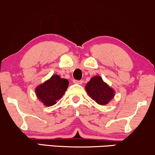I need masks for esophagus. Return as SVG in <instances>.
<instances>
[{"label":"esophagus","mask_w":155,"mask_h":155,"mask_svg":"<svg viewBox=\"0 0 155 155\" xmlns=\"http://www.w3.org/2000/svg\"><path fill=\"white\" fill-rule=\"evenodd\" d=\"M74 84H81L83 83V81L82 80H74Z\"/></svg>","instance_id":"esophagus-1"}]
</instances>
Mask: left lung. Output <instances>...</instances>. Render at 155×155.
<instances>
[{
  "label": "left lung",
  "mask_w": 155,
  "mask_h": 155,
  "mask_svg": "<svg viewBox=\"0 0 155 155\" xmlns=\"http://www.w3.org/2000/svg\"><path fill=\"white\" fill-rule=\"evenodd\" d=\"M85 90L92 100L101 106L108 104L115 95L114 90L105 82L100 76L92 77L85 86Z\"/></svg>",
  "instance_id": "1"
}]
</instances>
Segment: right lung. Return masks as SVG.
<instances>
[{
  "instance_id": "obj_1",
  "label": "right lung",
  "mask_w": 155,
  "mask_h": 155,
  "mask_svg": "<svg viewBox=\"0 0 155 155\" xmlns=\"http://www.w3.org/2000/svg\"><path fill=\"white\" fill-rule=\"evenodd\" d=\"M69 81L54 74L50 79L39 84L35 90L37 98L46 106H51L57 104L65 94L68 87Z\"/></svg>"
}]
</instances>
